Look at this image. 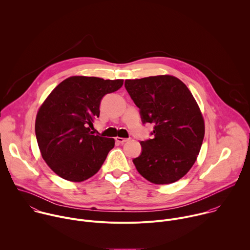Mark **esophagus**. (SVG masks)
<instances>
[{
    "label": "esophagus",
    "mask_w": 250,
    "mask_h": 250,
    "mask_svg": "<svg viewBox=\"0 0 250 250\" xmlns=\"http://www.w3.org/2000/svg\"><path fill=\"white\" fill-rule=\"evenodd\" d=\"M116 141L120 144H124L125 142L128 141V139L127 138H123V137H116Z\"/></svg>",
    "instance_id": "34e87169"
}]
</instances>
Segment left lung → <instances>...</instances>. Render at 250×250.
<instances>
[{"label": "left lung", "instance_id": "1", "mask_svg": "<svg viewBox=\"0 0 250 250\" xmlns=\"http://www.w3.org/2000/svg\"><path fill=\"white\" fill-rule=\"evenodd\" d=\"M125 87L139 108L142 124L154 125L152 138L140 141L132 162L155 185L182 179L193 166L204 138V121L187 85L172 75L126 79Z\"/></svg>", "mask_w": 250, "mask_h": 250}]
</instances>
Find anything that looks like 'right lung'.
Returning a JSON list of instances; mask_svg holds the SVG:
<instances>
[{"instance_id": "right-lung-1", "label": "right lung", "mask_w": 250, "mask_h": 250, "mask_svg": "<svg viewBox=\"0 0 250 250\" xmlns=\"http://www.w3.org/2000/svg\"><path fill=\"white\" fill-rule=\"evenodd\" d=\"M123 84V79L71 76L42 104L35 122L36 139L43 159L59 177L79 183L100 170L115 140L94 135L90 127L99 118L102 98Z\"/></svg>"}]
</instances>
